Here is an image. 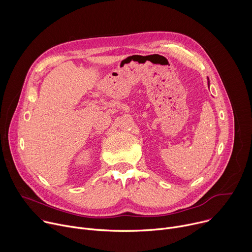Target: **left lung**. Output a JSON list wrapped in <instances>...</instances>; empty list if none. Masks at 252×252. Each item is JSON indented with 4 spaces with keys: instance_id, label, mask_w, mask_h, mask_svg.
<instances>
[{
    "instance_id": "obj_1",
    "label": "left lung",
    "mask_w": 252,
    "mask_h": 252,
    "mask_svg": "<svg viewBox=\"0 0 252 252\" xmlns=\"http://www.w3.org/2000/svg\"><path fill=\"white\" fill-rule=\"evenodd\" d=\"M207 85H208V88H209V79L207 78Z\"/></svg>"
}]
</instances>
